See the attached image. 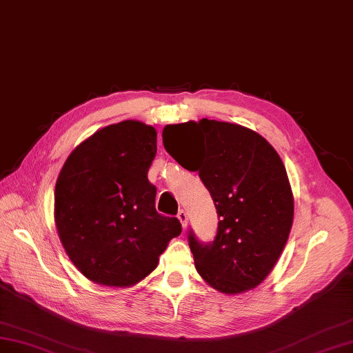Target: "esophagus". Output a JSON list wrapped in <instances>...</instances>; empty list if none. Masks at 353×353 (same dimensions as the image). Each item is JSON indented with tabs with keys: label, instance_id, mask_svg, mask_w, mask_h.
<instances>
[{
	"label": "esophagus",
	"instance_id": "esophagus-1",
	"mask_svg": "<svg viewBox=\"0 0 353 353\" xmlns=\"http://www.w3.org/2000/svg\"><path fill=\"white\" fill-rule=\"evenodd\" d=\"M177 219L180 220V223H182L183 228L188 226V213H186L185 210H180V211H179V213H177Z\"/></svg>",
	"mask_w": 353,
	"mask_h": 353
}]
</instances>
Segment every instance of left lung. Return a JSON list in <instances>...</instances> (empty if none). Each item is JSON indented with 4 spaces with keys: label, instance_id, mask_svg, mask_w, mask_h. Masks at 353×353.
Wrapping results in <instances>:
<instances>
[{
    "label": "left lung",
    "instance_id": "1",
    "mask_svg": "<svg viewBox=\"0 0 353 353\" xmlns=\"http://www.w3.org/2000/svg\"><path fill=\"white\" fill-rule=\"evenodd\" d=\"M163 143L180 165L198 171L219 214L213 243L189 232L196 272L223 294L256 288L274 269L293 225L283 159L253 130L207 118L165 125Z\"/></svg>",
    "mask_w": 353,
    "mask_h": 353
}]
</instances>
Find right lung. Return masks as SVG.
I'll return each instance as SVG.
<instances>
[{
    "instance_id": "right-lung-1",
    "label": "right lung",
    "mask_w": 353,
    "mask_h": 353,
    "mask_svg": "<svg viewBox=\"0 0 353 353\" xmlns=\"http://www.w3.org/2000/svg\"><path fill=\"white\" fill-rule=\"evenodd\" d=\"M157 154L152 125L127 119L79 143L60 170L54 221L68 257L96 284L132 287L152 272L176 217L158 214L148 170Z\"/></svg>"
}]
</instances>
